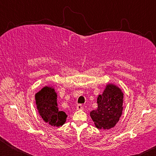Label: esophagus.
<instances>
[{"label":"esophagus","instance_id":"esophagus-1","mask_svg":"<svg viewBox=\"0 0 156 156\" xmlns=\"http://www.w3.org/2000/svg\"><path fill=\"white\" fill-rule=\"evenodd\" d=\"M83 106H82V105H77V106H76V109L77 110H82L83 109Z\"/></svg>","mask_w":156,"mask_h":156}]
</instances>
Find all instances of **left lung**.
<instances>
[{
  "label": "left lung",
  "instance_id": "left-lung-1",
  "mask_svg": "<svg viewBox=\"0 0 156 156\" xmlns=\"http://www.w3.org/2000/svg\"><path fill=\"white\" fill-rule=\"evenodd\" d=\"M124 94L121 89L108 83L97 98L98 108L90 113L95 126L100 129H110L118 122L122 113Z\"/></svg>",
  "mask_w": 156,
  "mask_h": 156
}]
</instances>
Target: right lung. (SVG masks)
I'll use <instances>...</instances> for the list:
<instances>
[{
  "mask_svg": "<svg viewBox=\"0 0 156 156\" xmlns=\"http://www.w3.org/2000/svg\"><path fill=\"white\" fill-rule=\"evenodd\" d=\"M57 93L53 86H45L35 94L36 104L39 115L44 122L54 126H61L67 115L58 107Z\"/></svg>",
  "mask_w": 156,
  "mask_h": 156,
  "instance_id": "right-lung-1",
  "label": "right lung"
}]
</instances>
